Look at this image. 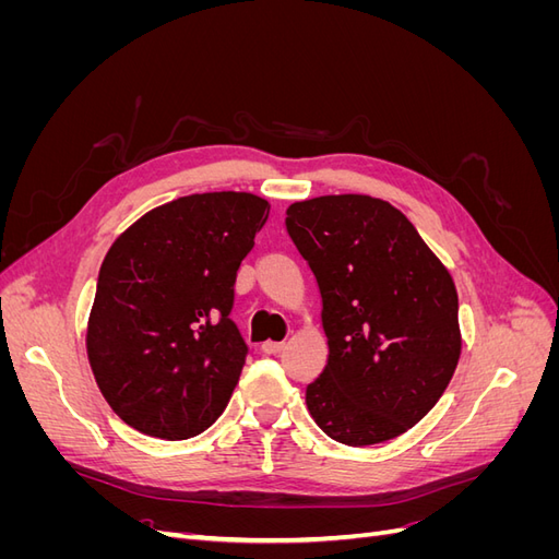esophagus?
<instances>
[{
    "label": "esophagus",
    "instance_id": "1",
    "mask_svg": "<svg viewBox=\"0 0 559 559\" xmlns=\"http://www.w3.org/2000/svg\"><path fill=\"white\" fill-rule=\"evenodd\" d=\"M265 354H270V357H277V354L284 349V343H273V341H267V343H263V347H261Z\"/></svg>",
    "mask_w": 559,
    "mask_h": 559
}]
</instances>
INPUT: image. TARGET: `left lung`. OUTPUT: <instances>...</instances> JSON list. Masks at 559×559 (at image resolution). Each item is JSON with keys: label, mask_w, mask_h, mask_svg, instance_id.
Masks as SVG:
<instances>
[{"label": "left lung", "mask_w": 559, "mask_h": 559, "mask_svg": "<svg viewBox=\"0 0 559 559\" xmlns=\"http://www.w3.org/2000/svg\"><path fill=\"white\" fill-rule=\"evenodd\" d=\"M286 233L321 294L329 359L308 384L317 427L352 448L415 427L460 361V300L415 226L370 195H321L286 210Z\"/></svg>", "instance_id": "obj_1"}]
</instances>
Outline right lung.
Masks as SVG:
<instances>
[{"mask_svg":"<svg viewBox=\"0 0 559 559\" xmlns=\"http://www.w3.org/2000/svg\"><path fill=\"white\" fill-rule=\"evenodd\" d=\"M267 210L251 193H193L146 212L107 251L86 347L128 427L186 441L226 411L249 352L233 286Z\"/></svg>","mask_w":559,"mask_h":559,"instance_id":"right-lung-1","label":"right lung"}]
</instances>
